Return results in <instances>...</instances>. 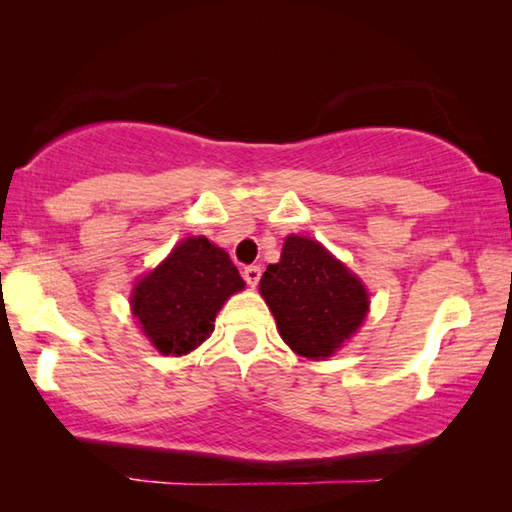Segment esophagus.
<instances>
[{"instance_id": "esophagus-1", "label": "esophagus", "mask_w": 512, "mask_h": 512, "mask_svg": "<svg viewBox=\"0 0 512 512\" xmlns=\"http://www.w3.org/2000/svg\"><path fill=\"white\" fill-rule=\"evenodd\" d=\"M259 277H262V268H259V266H246L244 268V280L250 284V287H257Z\"/></svg>"}]
</instances>
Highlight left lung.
Returning a JSON list of instances; mask_svg holds the SVG:
<instances>
[{
    "label": "left lung",
    "instance_id": "1",
    "mask_svg": "<svg viewBox=\"0 0 512 512\" xmlns=\"http://www.w3.org/2000/svg\"><path fill=\"white\" fill-rule=\"evenodd\" d=\"M259 291L293 352L325 359L357 332L368 311L363 284L314 239L291 235Z\"/></svg>",
    "mask_w": 512,
    "mask_h": 512
}]
</instances>
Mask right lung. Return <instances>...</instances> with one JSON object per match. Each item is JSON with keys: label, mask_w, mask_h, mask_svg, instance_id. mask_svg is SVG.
Returning <instances> with one entry per match:
<instances>
[{"label": "right lung", "mask_w": 512, "mask_h": 512, "mask_svg": "<svg viewBox=\"0 0 512 512\" xmlns=\"http://www.w3.org/2000/svg\"><path fill=\"white\" fill-rule=\"evenodd\" d=\"M244 280L225 250L205 237L185 239L137 284L133 314L162 354L196 350L214 329V318Z\"/></svg>", "instance_id": "right-lung-1"}]
</instances>
